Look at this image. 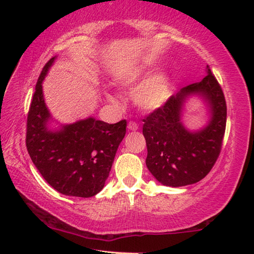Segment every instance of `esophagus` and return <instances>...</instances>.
I'll return each instance as SVG.
<instances>
[{
	"label": "esophagus",
	"instance_id": "1",
	"mask_svg": "<svg viewBox=\"0 0 254 254\" xmlns=\"http://www.w3.org/2000/svg\"><path fill=\"white\" fill-rule=\"evenodd\" d=\"M127 128L130 131H136L137 128H139V126H137V124L135 123V122H133V121H130L127 123Z\"/></svg>",
	"mask_w": 254,
	"mask_h": 254
}]
</instances>
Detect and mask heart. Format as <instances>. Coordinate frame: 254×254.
Segmentation results:
<instances>
[{"label":"heart","mask_w":254,"mask_h":254,"mask_svg":"<svg viewBox=\"0 0 254 254\" xmlns=\"http://www.w3.org/2000/svg\"><path fill=\"white\" fill-rule=\"evenodd\" d=\"M148 71L145 68L140 67L132 70L123 79V84L127 87H133L142 81ZM171 95V87L168 77L165 74H157L145 81L137 93L135 94L134 101L136 105L147 111H154L160 109L166 104Z\"/></svg>","instance_id":"b5f03b06"}]
</instances>
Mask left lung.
Wrapping results in <instances>:
<instances>
[{
  "label": "left lung",
  "instance_id": "left-lung-1",
  "mask_svg": "<svg viewBox=\"0 0 254 254\" xmlns=\"http://www.w3.org/2000/svg\"><path fill=\"white\" fill-rule=\"evenodd\" d=\"M206 72L198 83L182 88L165 105L143 119L142 132L148 149L145 165L165 186L198 183L220 156L226 127V102L208 66ZM192 95L203 98L210 112L209 123L196 131L188 130L181 121L184 103Z\"/></svg>",
  "mask_w": 254,
  "mask_h": 254
}]
</instances>
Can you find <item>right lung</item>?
Wrapping results in <instances>:
<instances>
[{"instance_id": "add662e5", "label": "right lung", "mask_w": 254, "mask_h": 254, "mask_svg": "<svg viewBox=\"0 0 254 254\" xmlns=\"http://www.w3.org/2000/svg\"><path fill=\"white\" fill-rule=\"evenodd\" d=\"M55 59L46 64L38 78L28 113L25 144L33 165L51 187L66 196L87 198L104 187L126 135L127 121L109 124L91 117L50 128L42 81Z\"/></svg>"}]
</instances>
